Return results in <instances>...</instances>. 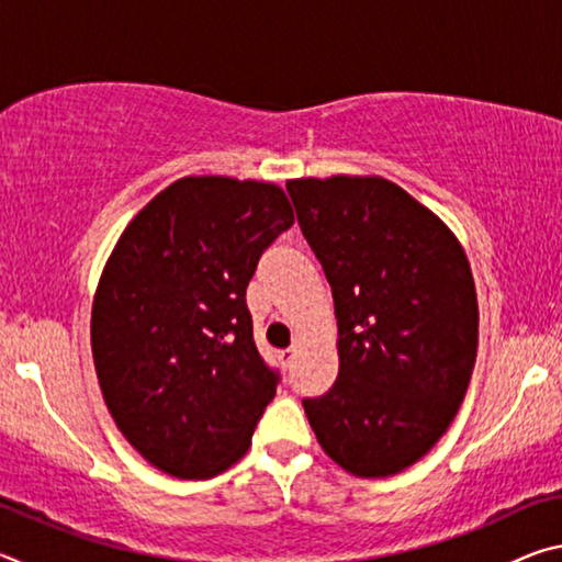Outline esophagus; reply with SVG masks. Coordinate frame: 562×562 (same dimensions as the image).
Segmentation results:
<instances>
[{
	"label": "esophagus",
	"instance_id": "34e87169",
	"mask_svg": "<svg viewBox=\"0 0 562 562\" xmlns=\"http://www.w3.org/2000/svg\"><path fill=\"white\" fill-rule=\"evenodd\" d=\"M294 357H297V349H294V347L280 351V361H282V367H284V369H290V367L294 364Z\"/></svg>",
	"mask_w": 562,
	"mask_h": 562
}]
</instances>
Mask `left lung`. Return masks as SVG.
<instances>
[{
	"instance_id": "1",
	"label": "left lung",
	"mask_w": 562,
	"mask_h": 562,
	"mask_svg": "<svg viewBox=\"0 0 562 562\" xmlns=\"http://www.w3.org/2000/svg\"><path fill=\"white\" fill-rule=\"evenodd\" d=\"M288 193L337 315V382L304 398V414L331 461L386 479L434 449L469 389V258L439 215L382 176L294 178Z\"/></svg>"
}]
</instances>
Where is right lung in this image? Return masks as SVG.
Here are the masks:
<instances>
[{
  "mask_svg": "<svg viewBox=\"0 0 562 562\" xmlns=\"http://www.w3.org/2000/svg\"><path fill=\"white\" fill-rule=\"evenodd\" d=\"M292 223L280 186L186 176L111 250L91 307L93 367L119 431L158 471L213 479L250 449L278 374L255 347L245 290Z\"/></svg>",
  "mask_w": 562,
  "mask_h": 562,
  "instance_id": "obj_1",
  "label": "right lung"
}]
</instances>
